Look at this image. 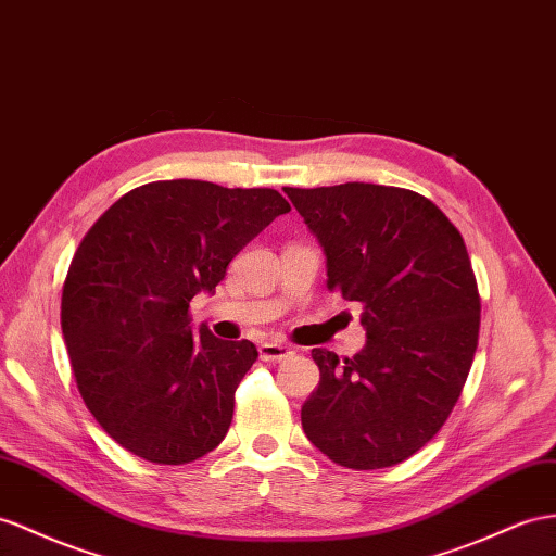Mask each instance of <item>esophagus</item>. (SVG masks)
<instances>
[{
    "mask_svg": "<svg viewBox=\"0 0 556 556\" xmlns=\"http://www.w3.org/2000/svg\"><path fill=\"white\" fill-rule=\"evenodd\" d=\"M291 354H293V350L289 345H281V343H263L261 345L263 362H281V359H289Z\"/></svg>",
    "mask_w": 556,
    "mask_h": 556,
    "instance_id": "1",
    "label": "esophagus"
}]
</instances>
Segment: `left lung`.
<instances>
[{
  "label": "left lung",
  "instance_id": "left-lung-1",
  "mask_svg": "<svg viewBox=\"0 0 556 556\" xmlns=\"http://www.w3.org/2000/svg\"><path fill=\"white\" fill-rule=\"evenodd\" d=\"M326 253V289L364 309L354 357L312 350L319 386L307 439L350 469L400 465L458 402L479 340V289L465 241L437 204L404 188H283Z\"/></svg>",
  "mask_w": 556,
  "mask_h": 556
}]
</instances>
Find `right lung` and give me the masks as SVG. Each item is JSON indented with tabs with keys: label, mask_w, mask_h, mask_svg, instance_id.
<instances>
[{
	"label": "right lung",
	"mask_w": 556,
	"mask_h": 556,
	"mask_svg": "<svg viewBox=\"0 0 556 556\" xmlns=\"http://www.w3.org/2000/svg\"><path fill=\"white\" fill-rule=\"evenodd\" d=\"M291 206L269 188L154 180L112 204L70 263L61 326L84 404L142 460L185 465L225 439L235 392L258 359L251 340L190 331L249 241Z\"/></svg>",
	"instance_id": "add662e5"
}]
</instances>
